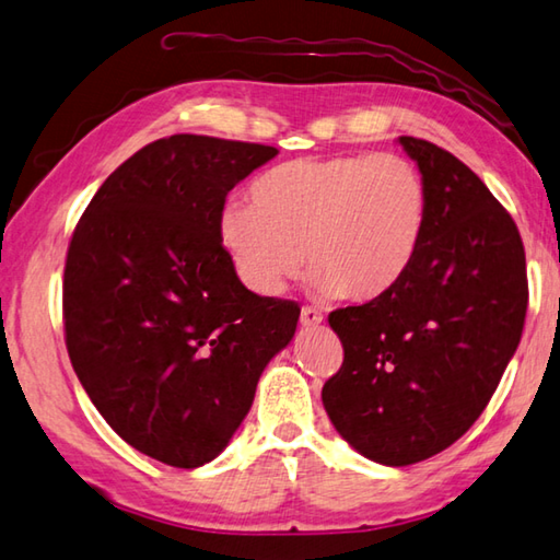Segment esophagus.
I'll list each match as a JSON object with an SVG mask.
<instances>
[{
  "instance_id": "34e87169",
  "label": "esophagus",
  "mask_w": 560,
  "mask_h": 560,
  "mask_svg": "<svg viewBox=\"0 0 560 560\" xmlns=\"http://www.w3.org/2000/svg\"><path fill=\"white\" fill-rule=\"evenodd\" d=\"M322 322H324V316L316 312V310L304 307L302 314H300V324L304 326V329H316V326H319Z\"/></svg>"
}]
</instances>
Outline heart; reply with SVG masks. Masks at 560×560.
Masks as SVG:
<instances>
[{
	"instance_id": "obj_1",
	"label": "heart",
	"mask_w": 560,
	"mask_h": 560,
	"mask_svg": "<svg viewBox=\"0 0 560 560\" xmlns=\"http://www.w3.org/2000/svg\"><path fill=\"white\" fill-rule=\"evenodd\" d=\"M250 202L224 207L219 241L260 298H280L307 258L319 298L375 300L415 266L429 226L424 177L399 155L298 158L262 173Z\"/></svg>"
}]
</instances>
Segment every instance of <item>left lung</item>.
<instances>
[{
	"instance_id": "left-lung-1",
	"label": "left lung",
	"mask_w": 560,
	"mask_h": 560,
	"mask_svg": "<svg viewBox=\"0 0 560 560\" xmlns=\"http://www.w3.org/2000/svg\"><path fill=\"white\" fill-rule=\"evenodd\" d=\"M397 143L427 183L424 244L393 290L329 314L343 365L322 389L346 444L393 468L436 456L476 424L529 300L520 231L480 177L434 143Z\"/></svg>"
}]
</instances>
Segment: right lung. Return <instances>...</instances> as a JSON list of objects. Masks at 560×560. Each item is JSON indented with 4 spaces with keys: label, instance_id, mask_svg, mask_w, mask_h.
<instances>
[{
    "label": "right lung",
    "instance_id": "add662e5",
    "mask_svg": "<svg viewBox=\"0 0 560 560\" xmlns=\"http://www.w3.org/2000/svg\"><path fill=\"white\" fill-rule=\"evenodd\" d=\"M278 155L177 133L104 180L72 234L62 319L84 393L126 444L199 468L229 446L300 307L238 280L219 241L226 195Z\"/></svg>",
    "mask_w": 560,
    "mask_h": 560
}]
</instances>
